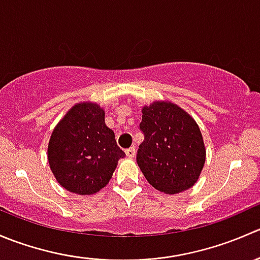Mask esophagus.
Instances as JSON below:
<instances>
[{
	"instance_id": "esophagus-1",
	"label": "esophagus",
	"mask_w": 260,
	"mask_h": 260,
	"mask_svg": "<svg viewBox=\"0 0 260 260\" xmlns=\"http://www.w3.org/2000/svg\"><path fill=\"white\" fill-rule=\"evenodd\" d=\"M125 154H127L128 158H135V156H136V148H135V147H131V148L125 149Z\"/></svg>"
}]
</instances>
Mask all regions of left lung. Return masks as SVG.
Here are the masks:
<instances>
[{
	"mask_svg": "<svg viewBox=\"0 0 260 260\" xmlns=\"http://www.w3.org/2000/svg\"><path fill=\"white\" fill-rule=\"evenodd\" d=\"M140 128L145 141L137 164L149 185L169 195L192 187L206 159L196 120L172 102L154 101L142 108Z\"/></svg>",
	"mask_w": 260,
	"mask_h": 260,
	"instance_id": "left-lung-1",
	"label": "left lung"
}]
</instances>
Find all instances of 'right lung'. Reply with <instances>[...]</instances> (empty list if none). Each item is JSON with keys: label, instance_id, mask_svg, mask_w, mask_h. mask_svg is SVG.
<instances>
[{"label": "right lung", "instance_id": "right-lung-1", "mask_svg": "<svg viewBox=\"0 0 260 260\" xmlns=\"http://www.w3.org/2000/svg\"><path fill=\"white\" fill-rule=\"evenodd\" d=\"M98 103L80 102L55 125L48 145L52 175L65 190L93 195L113 176L118 161L125 156L117 146L114 132L106 124Z\"/></svg>", "mask_w": 260, "mask_h": 260}]
</instances>
